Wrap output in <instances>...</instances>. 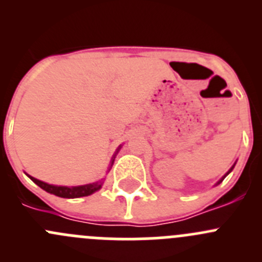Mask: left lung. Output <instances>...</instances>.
Wrapping results in <instances>:
<instances>
[{
  "instance_id": "obj_1",
  "label": "left lung",
  "mask_w": 262,
  "mask_h": 262,
  "mask_svg": "<svg viewBox=\"0 0 262 262\" xmlns=\"http://www.w3.org/2000/svg\"><path fill=\"white\" fill-rule=\"evenodd\" d=\"M233 167H234V166H233ZM233 167H232V168H231V170H229V171H228V172H227V173H226V175H224V178H226V176H227V175H228V173H229V172H231V171H232V170H233ZM224 178H223V179H222V180H221V181H223V180H224ZM221 181H219V182H221ZM219 182H218V184H219Z\"/></svg>"
}]
</instances>
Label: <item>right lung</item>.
I'll return each mask as SVG.
<instances>
[{
    "label": "right lung",
    "instance_id": "1",
    "mask_svg": "<svg viewBox=\"0 0 262 262\" xmlns=\"http://www.w3.org/2000/svg\"><path fill=\"white\" fill-rule=\"evenodd\" d=\"M29 178L35 182L38 186H40L41 189L46 190V191L50 192V194L57 195V196L67 198V199L87 196V195H91L92 192L97 191V190L101 187V181L94 182V184H90V185H83V186L67 187V186H54V185H49V184H46V182H43L40 180H36V179L31 178V176H29Z\"/></svg>",
    "mask_w": 262,
    "mask_h": 262
}]
</instances>
